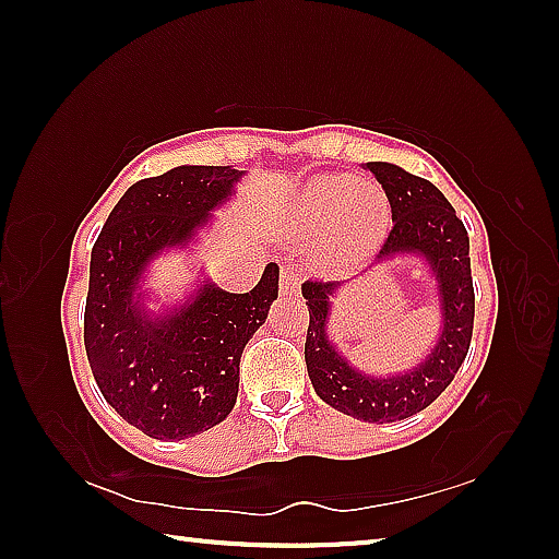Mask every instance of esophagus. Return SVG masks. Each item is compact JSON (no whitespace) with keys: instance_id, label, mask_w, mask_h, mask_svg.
<instances>
[{"instance_id":"esophagus-1","label":"esophagus","mask_w":559,"mask_h":559,"mask_svg":"<svg viewBox=\"0 0 559 559\" xmlns=\"http://www.w3.org/2000/svg\"><path fill=\"white\" fill-rule=\"evenodd\" d=\"M300 290V273L290 266L281 269V293H298Z\"/></svg>"}]
</instances>
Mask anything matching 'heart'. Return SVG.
Wrapping results in <instances>:
<instances>
[{
    "label": "heart",
    "instance_id": "heart-1",
    "mask_svg": "<svg viewBox=\"0 0 559 559\" xmlns=\"http://www.w3.org/2000/svg\"><path fill=\"white\" fill-rule=\"evenodd\" d=\"M390 216L382 187L347 175L310 179L298 197L302 236L325 239L328 257L337 263L355 261L380 243Z\"/></svg>",
    "mask_w": 559,
    "mask_h": 559
}]
</instances>
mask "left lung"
Masks as SVG:
<instances>
[{
    "mask_svg": "<svg viewBox=\"0 0 559 559\" xmlns=\"http://www.w3.org/2000/svg\"><path fill=\"white\" fill-rule=\"evenodd\" d=\"M367 169L382 185L392 210V229L384 236L380 257L400 251H416L427 257L439 278L443 333L427 362L406 374L374 380L359 374L335 353L325 335L328 300L333 283L306 281L310 323L306 335V365L318 396L337 412L359 421H400L427 409L447 390L468 355L476 316L473 296L468 234L466 226L429 179L404 173L390 163H367Z\"/></svg>",
    "mask_w": 559,
    "mask_h": 559,
    "instance_id": "1",
    "label": "left lung"
}]
</instances>
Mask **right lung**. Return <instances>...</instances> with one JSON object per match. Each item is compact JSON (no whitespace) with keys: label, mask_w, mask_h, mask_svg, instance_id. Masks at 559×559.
Masks as SVG:
<instances>
[{"label":"right lung","mask_w":559,"mask_h":559,"mask_svg":"<svg viewBox=\"0 0 559 559\" xmlns=\"http://www.w3.org/2000/svg\"><path fill=\"white\" fill-rule=\"evenodd\" d=\"M239 169L189 165L140 179L112 206L91 251L83 343L106 402L153 439H189L234 409L246 343L278 298V266L257 288L204 286L177 316L150 323L132 302L145 263L187 241L231 194Z\"/></svg>","instance_id":"add662e5"}]
</instances>
